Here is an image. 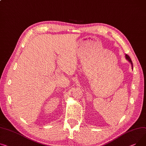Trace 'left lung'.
Instances as JSON below:
<instances>
[{
	"instance_id": "1",
	"label": "left lung",
	"mask_w": 146,
	"mask_h": 146,
	"mask_svg": "<svg viewBox=\"0 0 146 146\" xmlns=\"http://www.w3.org/2000/svg\"><path fill=\"white\" fill-rule=\"evenodd\" d=\"M125 59H127L130 63H131V67H132V69H133V63H132V61H131V59H130V57L127 55V54H125Z\"/></svg>"
}]
</instances>
